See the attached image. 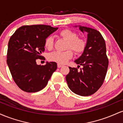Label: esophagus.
I'll return each mask as SVG.
<instances>
[{"instance_id": "obj_1", "label": "esophagus", "mask_w": 123, "mask_h": 123, "mask_svg": "<svg viewBox=\"0 0 123 123\" xmlns=\"http://www.w3.org/2000/svg\"><path fill=\"white\" fill-rule=\"evenodd\" d=\"M57 66H58V68H60L62 67V66H63V65H62L60 64V63H58Z\"/></svg>"}]
</instances>
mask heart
<instances>
[{"instance_id": "b5f03b06", "label": "heart", "mask_w": 123, "mask_h": 123, "mask_svg": "<svg viewBox=\"0 0 123 123\" xmlns=\"http://www.w3.org/2000/svg\"><path fill=\"white\" fill-rule=\"evenodd\" d=\"M60 36L67 40L65 51H54L48 56L49 60L53 62L63 64L73 57V53L77 55L82 54L87 47V42L84 38L77 37V33L69 29L61 31L59 33ZM54 46V39L51 36H48L44 40V46L48 50H51Z\"/></svg>"}]
</instances>
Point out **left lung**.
Instances as JSON below:
<instances>
[{
    "instance_id": "left-lung-1",
    "label": "left lung",
    "mask_w": 123,
    "mask_h": 123,
    "mask_svg": "<svg viewBox=\"0 0 123 123\" xmlns=\"http://www.w3.org/2000/svg\"><path fill=\"white\" fill-rule=\"evenodd\" d=\"M83 33L88 34L85 51L75 63L77 68L69 67L66 76L68 86L72 92L81 96H89L102 86L108 70L109 60L104 37L99 32L90 28L80 26ZM80 66L82 68L78 69Z\"/></svg>"
}]
</instances>
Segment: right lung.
Wrapping results in <instances>:
<instances>
[{
	"instance_id": "right-lung-1",
	"label": "right lung",
	"mask_w": 123,
	"mask_h": 123,
	"mask_svg": "<svg viewBox=\"0 0 123 123\" xmlns=\"http://www.w3.org/2000/svg\"><path fill=\"white\" fill-rule=\"evenodd\" d=\"M58 28L50 25H24L11 36L7 53V63L12 77L21 90L27 92L40 91L47 86L57 63L38 65L36 60L42 58L44 40Z\"/></svg>"
}]
</instances>
